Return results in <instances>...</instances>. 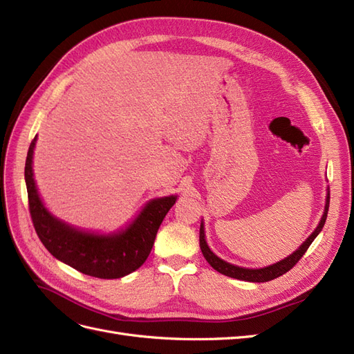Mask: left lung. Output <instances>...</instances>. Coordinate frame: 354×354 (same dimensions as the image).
I'll list each match as a JSON object with an SVG mask.
<instances>
[{
	"mask_svg": "<svg viewBox=\"0 0 354 354\" xmlns=\"http://www.w3.org/2000/svg\"><path fill=\"white\" fill-rule=\"evenodd\" d=\"M328 209H329V194L326 196V205H325V212L322 216V220H320L319 226L316 227V230L310 234V236L307 238V241L299 246V248L292 254L286 257L285 260L276 263L273 266H269V267H264V269H243V267H238V266H233V264H229L226 261H223L221 259H218V257L216 254H212L211 250L208 248V245L205 242V233H203V224H201V229H199V245H201V251L203 254V257H205V260L216 269L217 272L226 274V276H230V277H234V279H239V281H246V282H269V281H273L276 279V277L282 276L283 273L289 272L292 269V267L301 260V257L306 254V251L308 250V246L312 245V242L315 241V238L317 236V234L320 233V230H322L324 224L326 221V216H328Z\"/></svg>",
	"mask_w": 354,
	"mask_h": 354,
	"instance_id": "1",
	"label": "left lung"
}]
</instances>
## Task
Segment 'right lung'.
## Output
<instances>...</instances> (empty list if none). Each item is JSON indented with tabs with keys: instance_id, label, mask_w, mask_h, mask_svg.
Returning a JSON list of instances; mask_svg holds the SVG:
<instances>
[{
	"instance_id": "add662e5",
	"label": "right lung",
	"mask_w": 354,
	"mask_h": 354,
	"mask_svg": "<svg viewBox=\"0 0 354 354\" xmlns=\"http://www.w3.org/2000/svg\"><path fill=\"white\" fill-rule=\"evenodd\" d=\"M35 142L37 136L30 142L28 151L25 180L30 218L42 245L53 257L73 267L75 270L100 279H118L137 270L151 254L158 229L169 208L176 203V196L149 202L140 216L121 233L100 236L72 229L53 217L38 196L32 177Z\"/></svg>"
}]
</instances>
